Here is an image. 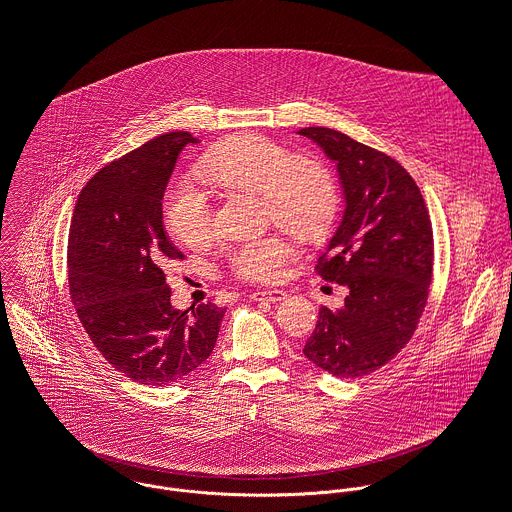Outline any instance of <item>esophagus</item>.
I'll use <instances>...</instances> for the list:
<instances>
[{
	"instance_id": "34e87169",
	"label": "esophagus",
	"mask_w": 512,
	"mask_h": 512,
	"mask_svg": "<svg viewBox=\"0 0 512 512\" xmlns=\"http://www.w3.org/2000/svg\"><path fill=\"white\" fill-rule=\"evenodd\" d=\"M287 297V293L283 289H265V291H257L253 293L255 301H267V303H279Z\"/></svg>"
}]
</instances>
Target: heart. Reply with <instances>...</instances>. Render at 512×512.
<instances>
[{
    "instance_id": "obj_1",
    "label": "heart",
    "mask_w": 512,
    "mask_h": 512,
    "mask_svg": "<svg viewBox=\"0 0 512 512\" xmlns=\"http://www.w3.org/2000/svg\"><path fill=\"white\" fill-rule=\"evenodd\" d=\"M197 171L219 187L257 191L277 223L303 235L323 233L337 211L339 195L331 171L315 159L293 157L287 147L265 135L243 133L221 141L199 161ZM165 215L169 231L189 247H201L213 235L209 197L191 177L173 183ZM293 255L291 237L267 233L237 241L229 263L241 279L273 283Z\"/></svg>"
}]
</instances>
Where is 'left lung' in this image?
I'll return each instance as SVG.
<instances>
[{
    "label": "left lung",
    "mask_w": 512,
    "mask_h": 512,
    "mask_svg": "<svg viewBox=\"0 0 512 512\" xmlns=\"http://www.w3.org/2000/svg\"><path fill=\"white\" fill-rule=\"evenodd\" d=\"M337 167L341 221L315 271L349 289L321 307L303 355L339 379L387 365L413 337L433 277V227L413 177L389 155L329 127L297 131Z\"/></svg>",
    "instance_id": "obj_1"
}]
</instances>
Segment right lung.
<instances>
[{"instance_id": "obj_1", "label": "right lung", "mask_w": 512, "mask_h": 512, "mask_svg": "<svg viewBox=\"0 0 512 512\" xmlns=\"http://www.w3.org/2000/svg\"><path fill=\"white\" fill-rule=\"evenodd\" d=\"M189 143L197 139L187 131L165 133L105 165L81 189L71 219L67 277L77 317L105 361L147 387L203 365L225 315L213 303L175 309L161 269L183 257L161 201Z\"/></svg>"}]
</instances>
